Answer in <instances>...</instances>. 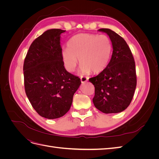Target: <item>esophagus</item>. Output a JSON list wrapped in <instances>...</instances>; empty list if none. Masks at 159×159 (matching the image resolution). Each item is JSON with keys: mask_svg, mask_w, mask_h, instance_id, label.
I'll list each match as a JSON object with an SVG mask.
<instances>
[{"mask_svg": "<svg viewBox=\"0 0 159 159\" xmlns=\"http://www.w3.org/2000/svg\"><path fill=\"white\" fill-rule=\"evenodd\" d=\"M80 80H81V83H82V84H84V83H85V82H86V81H88V78H86V77H81V78H80Z\"/></svg>", "mask_w": 159, "mask_h": 159, "instance_id": "esophagus-1", "label": "esophagus"}]
</instances>
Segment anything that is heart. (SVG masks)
Returning <instances> with one entry per match:
<instances>
[{
    "label": "heart",
    "mask_w": 159,
    "mask_h": 159,
    "mask_svg": "<svg viewBox=\"0 0 159 159\" xmlns=\"http://www.w3.org/2000/svg\"><path fill=\"white\" fill-rule=\"evenodd\" d=\"M68 46V48H63L61 52L65 68L74 71L79 58L82 74L103 71L109 63L113 50L111 41L105 34H78L71 38Z\"/></svg>",
    "instance_id": "1"
}]
</instances>
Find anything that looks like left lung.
<instances>
[{
  "mask_svg": "<svg viewBox=\"0 0 159 159\" xmlns=\"http://www.w3.org/2000/svg\"><path fill=\"white\" fill-rule=\"evenodd\" d=\"M106 33L113 46V54L107 68L89 80L95 87L93 102L104 113L123 111L131 103L137 85L135 63L127 42L109 28H101Z\"/></svg>",
  "mask_w": 159,
  "mask_h": 159,
  "instance_id": "8db88e82",
  "label": "left lung"
}]
</instances>
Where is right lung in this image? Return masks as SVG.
<instances>
[{
    "label": "right lung",
    "instance_id": "1",
    "mask_svg": "<svg viewBox=\"0 0 159 159\" xmlns=\"http://www.w3.org/2000/svg\"><path fill=\"white\" fill-rule=\"evenodd\" d=\"M66 30L50 29L34 40L24 62L25 88L33 108L40 116L60 118L68 111L81 85L78 77L64 68L60 34Z\"/></svg>",
    "mask_w": 159,
    "mask_h": 159
}]
</instances>
